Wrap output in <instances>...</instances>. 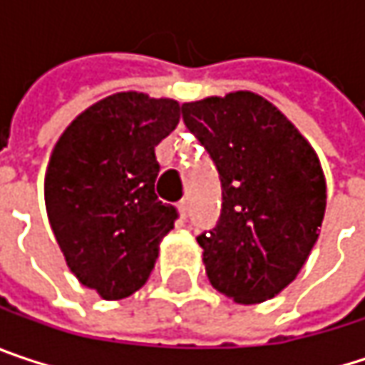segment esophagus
<instances>
[{"mask_svg": "<svg viewBox=\"0 0 365 365\" xmlns=\"http://www.w3.org/2000/svg\"><path fill=\"white\" fill-rule=\"evenodd\" d=\"M178 212H180V218H187V214H189V199L187 197L178 201Z\"/></svg>", "mask_w": 365, "mask_h": 365, "instance_id": "34e87169", "label": "esophagus"}]
</instances>
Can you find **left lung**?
Returning <instances> with one entry per match:
<instances>
[{
  "label": "left lung",
  "instance_id": "left-lung-1",
  "mask_svg": "<svg viewBox=\"0 0 365 365\" xmlns=\"http://www.w3.org/2000/svg\"><path fill=\"white\" fill-rule=\"evenodd\" d=\"M187 128L222 182V214L197 237L205 274L237 303L272 299L314 249L326 212L318 153L276 106L251 91L182 103Z\"/></svg>",
  "mask_w": 365,
  "mask_h": 365
}]
</instances>
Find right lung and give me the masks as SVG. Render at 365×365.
I'll return each mask as SVG.
<instances>
[{
  "label": "right lung",
  "mask_w": 365,
  "mask_h": 365,
  "mask_svg": "<svg viewBox=\"0 0 365 365\" xmlns=\"http://www.w3.org/2000/svg\"><path fill=\"white\" fill-rule=\"evenodd\" d=\"M180 120L168 97L122 91L74 118L51 151L45 207L70 272L108 301L139 291L176 210L155 193V145Z\"/></svg>",
  "instance_id": "add662e5"
}]
</instances>
